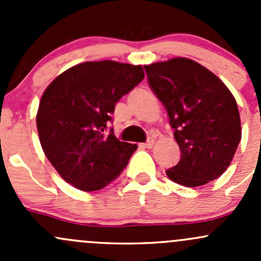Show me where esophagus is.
Here are the masks:
<instances>
[{
	"mask_svg": "<svg viewBox=\"0 0 261 261\" xmlns=\"http://www.w3.org/2000/svg\"><path fill=\"white\" fill-rule=\"evenodd\" d=\"M152 145H154V140L152 139H150V140H147L146 143L141 144V147H146V149H150V147H152Z\"/></svg>",
	"mask_w": 261,
	"mask_h": 261,
	"instance_id": "34e87169",
	"label": "esophagus"
}]
</instances>
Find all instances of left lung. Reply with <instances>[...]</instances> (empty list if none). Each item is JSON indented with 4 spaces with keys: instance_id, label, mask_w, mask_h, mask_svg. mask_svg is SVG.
Returning <instances> with one entry per match:
<instances>
[{
    "instance_id": "left-lung-1",
    "label": "left lung",
    "mask_w": 261,
    "mask_h": 261,
    "mask_svg": "<svg viewBox=\"0 0 261 261\" xmlns=\"http://www.w3.org/2000/svg\"><path fill=\"white\" fill-rule=\"evenodd\" d=\"M149 84L165 106L181 158L167 170L170 180L199 187L226 172L241 140L235 97L220 78L188 58L144 65Z\"/></svg>"
}]
</instances>
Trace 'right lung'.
<instances>
[{
    "label": "right lung",
    "instance_id": "right-lung-1",
    "mask_svg": "<svg viewBox=\"0 0 261 261\" xmlns=\"http://www.w3.org/2000/svg\"><path fill=\"white\" fill-rule=\"evenodd\" d=\"M141 65L84 62L46 87L36 114L46 158L67 183L84 192L105 188L127 165L136 144L105 134L115 105L144 80Z\"/></svg>",
    "mask_w": 261,
    "mask_h": 261
}]
</instances>
